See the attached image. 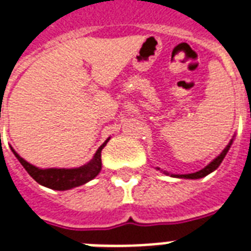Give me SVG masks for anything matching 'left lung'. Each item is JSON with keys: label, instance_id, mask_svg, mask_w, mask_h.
<instances>
[{"label": "left lung", "instance_id": "obj_1", "mask_svg": "<svg viewBox=\"0 0 251 251\" xmlns=\"http://www.w3.org/2000/svg\"><path fill=\"white\" fill-rule=\"evenodd\" d=\"M233 141H234V138H231L230 140V142L227 145H226V148H225L222 151H221V154L218 155V157H215L213 161H211L209 165H206L205 168L202 169V170H198V172L196 173H190V174H172V173H168L165 172V170H161L159 168H155L157 170H161V172L163 173V174H168V176H170V177H174V178H185V179H200V178H203L206 177L207 174H210V173H213L214 170H217L218 169V166L221 165V162L224 161L225 155L227 154V151H229L230 146H231V144H233Z\"/></svg>", "mask_w": 251, "mask_h": 251}]
</instances>
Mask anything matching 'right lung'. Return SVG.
Masks as SVG:
<instances>
[{
	"label": "right lung",
	"instance_id": "obj_1",
	"mask_svg": "<svg viewBox=\"0 0 251 251\" xmlns=\"http://www.w3.org/2000/svg\"><path fill=\"white\" fill-rule=\"evenodd\" d=\"M107 138L103 144L98 148L96 154L93 155V158L88 163H85L83 166L73 169H58V168H49V169H40L31 165L27 161L20 157L17 151L12 148V151L20 161L22 166L25 168L29 176H30L34 181L42 185V186L49 187L53 190H70L73 187L81 186L85 185L89 181H92L93 178H96L100 174L102 169V161H101V151L102 149L106 146Z\"/></svg>",
	"mask_w": 251,
	"mask_h": 251
}]
</instances>
